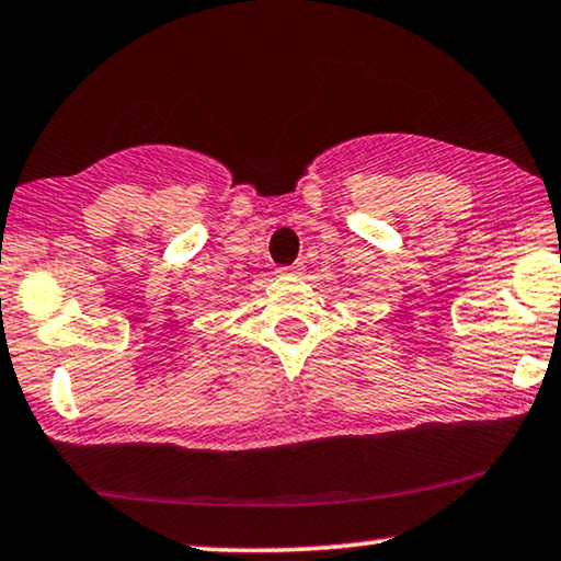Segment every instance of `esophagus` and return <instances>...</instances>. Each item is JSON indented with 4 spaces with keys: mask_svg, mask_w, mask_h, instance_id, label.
<instances>
[{
    "mask_svg": "<svg viewBox=\"0 0 561 561\" xmlns=\"http://www.w3.org/2000/svg\"><path fill=\"white\" fill-rule=\"evenodd\" d=\"M279 277H302L305 274V266L302 264H295V266H282V270H277Z\"/></svg>",
    "mask_w": 561,
    "mask_h": 561,
    "instance_id": "1",
    "label": "esophagus"
}]
</instances>
